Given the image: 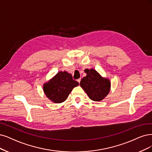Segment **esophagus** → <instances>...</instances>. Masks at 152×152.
Wrapping results in <instances>:
<instances>
[{
    "label": "esophagus",
    "mask_w": 152,
    "mask_h": 152,
    "mask_svg": "<svg viewBox=\"0 0 152 152\" xmlns=\"http://www.w3.org/2000/svg\"><path fill=\"white\" fill-rule=\"evenodd\" d=\"M77 81L79 83H80V81H81V78H80V79H78V80H77Z\"/></svg>",
    "instance_id": "obj_1"
}]
</instances>
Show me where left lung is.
Instances as JSON below:
<instances>
[{
	"mask_svg": "<svg viewBox=\"0 0 152 152\" xmlns=\"http://www.w3.org/2000/svg\"><path fill=\"white\" fill-rule=\"evenodd\" d=\"M86 76L81 80L80 86L89 98L94 102H100L109 94L111 82L94 69H86Z\"/></svg>",
	"mask_w": 152,
	"mask_h": 152,
	"instance_id": "obj_1",
	"label": "left lung"
}]
</instances>
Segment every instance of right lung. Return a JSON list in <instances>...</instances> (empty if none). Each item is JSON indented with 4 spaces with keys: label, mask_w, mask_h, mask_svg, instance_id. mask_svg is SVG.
<instances>
[{
    "label": "right lung",
    "mask_w": 152,
    "mask_h": 152,
    "mask_svg": "<svg viewBox=\"0 0 152 152\" xmlns=\"http://www.w3.org/2000/svg\"><path fill=\"white\" fill-rule=\"evenodd\" d=\"M79 85L72 79L70 73L59 71L51 79L43 85V91L46 96L54 103L64 102L73 88Z\"/></svg>",
    "instance_id": "1"
}]
</instances>
